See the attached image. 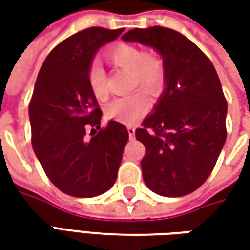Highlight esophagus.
Segmentation results:
<instances>
[{
  "mask_svg": "<svg viewBox=\"0 0 250 250\" xmlns=\"http://www.w3.org/2000/svg\"><path fill=\"white\" fill-rule=\"evenodd\" d=\"M135 126H128V133H129V138H133L135 136Z\"/></svg>",
  "mask_w": 250,
  "mask_h": 250,
  "instance_id": "34e87169",
  "label": "esophagus"
}]
</instances>
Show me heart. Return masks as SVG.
<instances>
[{
    "label": "heart",
    "instance_id": "heart-1",
    "mask_svg": "<svg viewBox=\"0 0 250 250\" xmlns=\"http://www.w3.org/2000/svg\"><path fill=\"white\" fill-rule=\"evenodd\" d=\"M105 58L111 66L132 73L130 89L139 87L150 96H157L163 90L166 83V65L157 55L146 53L143 48L132 44L120 43L111 47ZM87 83L96 99L105 100L108 97L105 73L97 63L89 68ZM145 93L136 91L111 101L105 107L107 118L129 125L136 122L150 108V101Z\"/></svg>",
    "mask_w": 250,
    "mask_h": 250
}]
</instances>
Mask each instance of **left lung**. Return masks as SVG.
<instances>
[{"label": "left lung", "instance_id": "1", "mask_svg": "<svg viewBox=\"0 0 250 250\" xmlns=\"http://www.w3.org/2000/svg\"><path fill=\"white\" fill-rule=\"evenodd\" d=\"M122 39L154 48L166 65L164 91L135 132L146 149L145 184L161 196L189 195L211 174L227 139L218 75L196 44L172 29H132Z\"/></svg>", "mask_w": 250, "mask_h": 250}]
</instances>
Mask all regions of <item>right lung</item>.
<instances>
[{"label": "right lung", "instance_id": "1", "mask_svg": "<svg viewBox=\"0 0 250 250\" xmlns=\"http://www.w3.org/2000/svg\"><path fill=\"white\" fill-rule=\"evenodd\" d=\"M122 32L89 27L72 34L47 55L34 84L29 104L34 154L48 179L69 196H99L117 179L129 133L117 121L101 128L87 71L97 50Z\"/></svg>", "mask_w": 250, "mask_h": 250}]
</instances>
